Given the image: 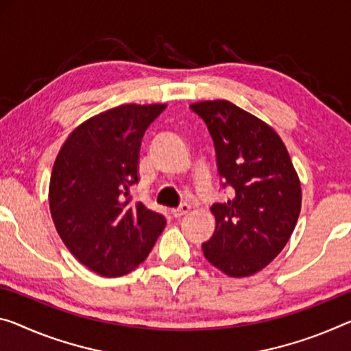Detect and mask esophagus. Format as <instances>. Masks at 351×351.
Returning <instances> with one entry per match:
<instances>
[{
	"instance_id": "34e87169",
	"label": "esophagus",
	"mask_w": 351,
	"mask_h": 351,
	"mask_svg": "<svg viewBox=\"0 0 351 351\" xmlns=\"http://www.w3.org/2000/svg\"><path fill=\"white\" fill-rule=\"evenodd\" d=\"M190 210H191V207L188 206V204H182L179 208H172V217L182 218L183 215H186L188 212H190Z\"/></svg>"
}]
</instances>
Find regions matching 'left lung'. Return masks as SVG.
Returning <instances> with one entry per match:
<instances>
[{
    "instance_id": "left-lung-1",
    "label": "left lung",
    "mask_w": 351,
    "mask_h": 351,
    "mask_svg": "<svg viewBox=\"0 0 351 351\" xmlns=\"http://www.w3.org/2000/svg\"><path fill=\"white\" fill-rule=\"evenodd\" d=\"M217 150L223 186L232 197L213 204L217 228L202 245L207 261L230 278L265 268L284 250L301 210V185L282 139L271 127L228 100L190 105Z\"/></svg>"
}]
</instances>
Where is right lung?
<instances>
[{
	"instance_id": "obj_1",
	"label": "right lung",
	"mask_w": 351,
	"mask_h": 351,
	"mask_svg": "<svg viewBox=\"0 0 351 351\" xmlns=\"http://www.w3.org/2000/svg\"><path fill=\"white\" fill-rule=\"evenodd\" d=\"M166 105H121L69 134L53 165L48 201L64 245L105 278L133 271L166 226L163 215L132 204L139 147Z\"/></svg>"
}]
</instances>
